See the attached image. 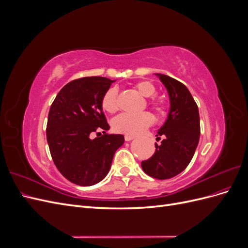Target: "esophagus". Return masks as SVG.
Instances as JSON below:
<instances>
[{"label":"esophagus","mask_w":248,"mask_h":248,"mask_svg":"<svg viewBox=\"0 0 248 248\" xmlns=\"http://www.w3.org/2000/svg\"><path fill=\"white\" fill-rule=\"evenodd\" d=\"M125 140H127V141H129V140H133L134 138V136H132V134H125Z\"/></svg>","instance_id":"obj_1"}]
</instances>
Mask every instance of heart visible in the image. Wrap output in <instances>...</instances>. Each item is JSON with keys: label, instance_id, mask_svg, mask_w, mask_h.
I'll return each instance as SVG.
<instances>
[{"label": "heart", "instance_id": "b5f03b06", "mask_svg": "<svg viewBox=\"0 0 248 248\" xmlns=\"http://www.w3.org/2000/svg\"><path fill=\"white\" fill-rule=\"evenodd\" d=\"M137 91L144 97H153L156 94V88L151 81L140 80L134 85ZM150 107L158 112L159 115H166L167 104L162 99L151 98L149 101ZM102 108L114 114L119 109V94L117 88H109L104 93L101 100ZM154 122V117L148 111L140 112V114H121L112 120V128L117 132H122L127 134L140 133L148 128Z\"/></svg>", "mask_w": 248, "mask_h": 248}]
</instances>
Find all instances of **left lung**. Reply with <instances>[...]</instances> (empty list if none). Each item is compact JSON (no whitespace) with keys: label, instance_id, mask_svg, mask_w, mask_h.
I'll list each match as a JSON object with an SVG mask.
<instances>
[{"label":"left lung","instance_id":"left-lung-1","mask_svg":"<svg viewBox=\"0 0 248 248\" xmlns=\"http://www.w3.org/2000/svg\"><path fill=\"white\" fill-rule=\"evenodd\" d=\"M159 77L170 96V108L166 123L157 132L155 152L141 161L147 175L159 180L170 179L183 171L191 161L199 144L201 127L199 108L189 90L182 82L164 74Z\"/></svg>","mask_w":248,"mask_h":248}]
</instances>
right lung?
<instances>
[{
	"label": "right lung",
	"mask_w": 248,
	"mask_h": 248,
	"mask_svg": "<svg viewBox=\"0 0 248 248\" xmlns=\"http://www.w3.org/2000/svg\"><path fill=\"white\" fill-rule=\"evenodd\" d=\"M111 80L101 77L74 79L58 93L48 112L46 140L59 171L70 182L91 186L106 178L117 150L124 144L122 134H108L102 111V97ZM104 130L101 136L96 131ZM97 133L94 140L89 134Z\"/></svg>",
	"instance_id": "1"
}]
</instances>
